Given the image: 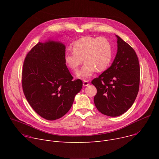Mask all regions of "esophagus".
<instances>
[{
    "mask_svg": "<svg viewBox=\"0 0 159 159\" xmlns=\"http://www.w3.org/2000/svg\"><path fill=\"white\" fill-rule=\"evenodd\" d=\"M89 85V82L88 80H84L83 82V85L84 86H87Z\"/></svg>",
    "mask_w": 159,
    "mask_h": 159,
    "instance_id": "1",
    "label": "esophagus"
}]
</instances>
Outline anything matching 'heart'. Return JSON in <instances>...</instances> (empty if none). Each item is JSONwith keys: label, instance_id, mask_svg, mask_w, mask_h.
<instances>
[{"label": "heart", "instance_id": "b5f03b06", "mask_svg": "<svg viewBox=\"0 0 159 159\" xmlns=\"http://www.w3.org/2000/svg\"><path fill=\"white\" fill-rule=\"evenodd\" d=\"M73 52H66L64 59L66 65L74 71L85 62L77 75L81 79H87L96 71L102 72L109 66L112 57V48L111 43L104 37L85 36L72 45Z\"/></svg>", "mask_w": 159, "mask_h": 159}]
</instances>
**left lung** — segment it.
I'll return each mask as SVG.
<instances>
[{"mask_svg":"<svg viewBox=\"0 0 159 159\" xmlns=\"http://www.w3.org/2000/svg\"><path fill=\"white\" fill-rule=\"evenodd\" d=\"M111 66L91 83L96 87L94 104L102 114L118 116L134 103L140 85V64L134 50L120 37Z\"/></svg>","mask_w":159,"mask_h":159,"instance_id":"8db88e82","label":"left lung"}]
</instances>
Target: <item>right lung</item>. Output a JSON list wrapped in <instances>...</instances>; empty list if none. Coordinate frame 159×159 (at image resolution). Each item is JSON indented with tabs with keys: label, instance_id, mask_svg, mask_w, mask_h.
I'll list each match as a JSON object with an SVG mask.
<instances>
[{
	"label": "right lung",
	"instance_id": "1",
	"mask_svg": "<svg viewBox=\"0 0 159 159\" xmlns=\"http://www.w3.org/2000/svg\"><path fill=\"white\" fill-rule=\"evenodd\" d=\"M65 46L58 41L39 42L28 52L22 71L25 96L34 111L47 120L63 116L82 87L72 80L64 59Z\"/></svg>",
	"mask_w": 159,
	"mask_h": 159
}]
</instances>
